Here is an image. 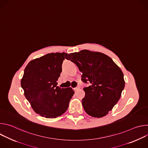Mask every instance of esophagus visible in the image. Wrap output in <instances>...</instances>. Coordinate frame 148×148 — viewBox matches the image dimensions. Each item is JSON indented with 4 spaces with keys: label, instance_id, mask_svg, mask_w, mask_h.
Segmentation results:
<instances>
[{
    "label": "esophagus",
    "instance_id": "obj_1",
    "mask_svg": "<svg viewBox=\"0 0 148 148\" xmlns=\"http://www.w3.org/2000/svg\"><path fill=\"white\" fill-rule=\"evenodd\" d=\"M79 88H80V87H79V86H77V87H76V88H74V90H75V91H78V90H79Z\"/></svg>",
    "mask_w": 148,
    "mask_h": 148
}]
</instances>
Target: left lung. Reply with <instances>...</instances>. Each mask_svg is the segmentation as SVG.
Wrapping results in <instances>:
<instances>
[{
	"mask_svg": "<svg viewBox=\"0 0 148 148\" xmlns=\"http://www.w3.org/2000/svg\"><path fill=\"white\" fill-rule=\"evenodd\" d=\"M65 57L82 72L81 80L90 84L83 89L86 93L82 99L84 110L94 118L107 115L119 101L125 87L121 69L111 58L99 52L82 50L66 54Z\"/></svg>",
	"mask_w": 148,
	"mask_h": 148,
	"instance_id": "1",
	"label": "left lung"
}]
</instances>
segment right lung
I'll use <instances>...</instances> for the list:
<instances>
[{"label": "right lung", "mask_w": 148, "mask_h": 148, "mask_svg": "<svg viewBox=\"0 0 148 148\" xmlns=\"http://www.w3.org/2000/svg\"><path fill=\"white\" fill-rule=\"evenodd\" d=\"M65 53L46 54L30 61L21 79L25 96L41 116L55 118L64 114L74 94L71 88L57 86Z\"/></svg>", "instance_id": "1"}]
</instances>
